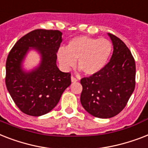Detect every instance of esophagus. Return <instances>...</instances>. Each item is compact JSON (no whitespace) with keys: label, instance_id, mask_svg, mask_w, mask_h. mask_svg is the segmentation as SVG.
Masks as SVG:
<instances>
[{"label":"esophagus","instance_id":"1","mask_svg":"<svg viewBox=\"0 0 148 148\" xmlns=\"http://www.w3.org/2000/svg\"><path fill=\"white\" fill-rule=\"evenodd\" d=\"M78 79L76 78H75L74 76H71V82H77Z\"/></svg>","mask_w":148,"mask_h":148}]
</instances>
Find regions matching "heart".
<instances>
[{"instance_id":"1","label":"heart","mask_w":148,"mask_h":148,"mask_svg":"<svg viewBox=\"0 0 148 148\" xmlns=\"http://www.w3.org/2000/svg\"><path fill=\"white\" fill-rule=\"evenodd\" d=\"M112 44L108 40L98 39L88 36L73 38L66 47H60L57 59L60 66L67 70L77 65L84 74H96L107 64L112 54Z\"/></svg>"}]
</instances>
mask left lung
<instances>
[{
	"mask_svg": "<svg viewBox=\"0 0 148 148\" xmlns=\"http://www.w3.org/2000/svg\"><path fill=\"white\" fill-rule=\"evenodd\" d=\"M108 35L113 45L111 60L100 72L80 81L82 106L99 119H109L119 114L135 87L136 66L132 53L119 37Z\"/></svg>",
	"mask_w": 148,
	"mask_h": 148,
	"instance_id": "obj_1",
	"label": "left lung"
}]
</instances>
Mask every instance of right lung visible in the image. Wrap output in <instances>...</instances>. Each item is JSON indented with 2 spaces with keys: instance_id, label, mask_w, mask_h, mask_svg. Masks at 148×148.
<instances>
[{
  "instance_id": "obj_1",
  "label": "right lung",
  "mask_w": 148,
  "mask_h": 148,
  "mask_svg": "<svg viewBox=\"0 0 148 148\" xmlns=\"http://www.w3.org/2000/svg\"><path fill=\"white\" fill-rule=\"evenodd\" d=\"M62 34L60 30L35 29L21 37L8 54L6 86L14 103L24 114L40 116L49 112L70 86V73H62L56 66ZM32 49L40 53L41 63L27 72L23 69V62Z\"/></svg>"
}]
</instances>
